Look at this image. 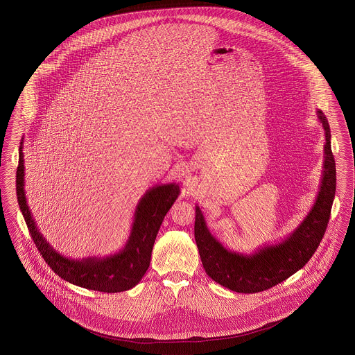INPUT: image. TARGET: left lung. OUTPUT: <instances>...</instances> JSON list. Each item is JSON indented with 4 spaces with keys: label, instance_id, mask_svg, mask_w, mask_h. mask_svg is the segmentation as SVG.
Segmentation results:
<instances>
[{
    "label": "left lung",
    "instance_id": "obj_1",
    "mask_svg": "<svg viewBox=\"0 0 355 355\" xmlns=\"http://www.w3.org/2000/svg\"><path fill=\"white\" fill-rule=\"evenodd\" d=\"M317 115L326 137L320 193L309 214L285 241L267 245L254 254L230 251L209 232L202 213L196 207L195 240L201 263L207 275L219 285L241 294L268 290L303 268L320 246L335 199L336 163L331 150L327 118L320 110Z\"/></svg>",
    "mask_w": 355,
    "mask_h": 355
}]
</instances>
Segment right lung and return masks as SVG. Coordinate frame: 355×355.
<instances>
[{"label":"right lung","instance_id":"right-lung-1","mask_svg":"<svg viewBox=\"0 0 355 355\" xmlns=\"http://www.w3.org/2000/svg\"><path fill=\"white\" fill-rule=\"evenodd\" d=\"M23 156V142H20L17 169V202L29 234L50 268L73 285L101 293H121L137 285L150 266L151 251L163 219L180 195L178 184L155 186L142 196L135 211L128 241L119 252L106 258L68 259L44 240L28 208Z\"/></svg>","mask_w":355,"mask_h":355}]
</instances>
